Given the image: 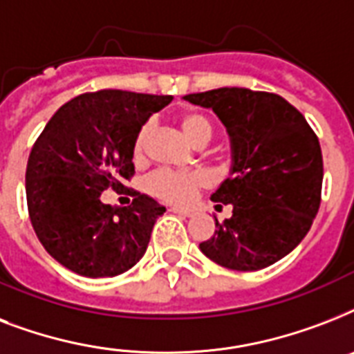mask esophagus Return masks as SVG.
<instances>
[{"label":"esophagus","instance_id":"1","mask_svg":"<svg viewBox=\"0 0 354 354\" xmlns=\"http://www.w3.org/2000/svg\"><path fill=\"white\" fill-rule=\"evenodd\" d=\"M171 211L180 216H193L194 215L193 209H182V207H171Z\"/></svg>","mask_w":354,"mask_h":354}]
</instances>
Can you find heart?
<instances>
[{
	"mask_svg": "<svg viewBox=\"0 0 354 354\" xmlns=\"http://www.w3.org/2000/svg\"><path fill=\"white\" fill-rule=\"evenodd\" d=\"M180 127L194 145H207L215 136V128L209 118H205L200 112H185L180 115ZM152 133V122H145L139 128L133 138L132 154L136 163H143L147 154V143ZM209 183V178L204 171H172V169H161L154 172L149 180L150 193L156 198L163 200L172 205L191 204L200 189H204Z\"/></svg>",
	"mask_w": 354,
	"mask_h": 354,
	"instance_id": "1",
	"label": "heart"
}]
</instances>
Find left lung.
Here are the masks:
<instances>
[{
	"label": "left lung",
	"mask_w": 354,
	"mask_h": 354,
	"mask_svg": "<svg viewBox=\"0 0 354 354\" xmlns=\"http://www.w3.org/2000/svg\"><path fill=\"white\" fill-rule=\"evenodd\" d=\"M185 101L213 108L230 138L233 165L211 200L232 204L215 221V235L200 242L205 257L224 268L255 272L303 241L322 202L324 158L318 136L303 113L277 93L218 88Z\"/></svg>",
	"instance_id": "obj_1"
}]
</instances>
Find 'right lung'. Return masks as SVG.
<instances>
[{
	"instance_id": "obj_1",
	"label": "right lung",
	"mask_w": 354,
	"mask_h": 354,
	"mask_svg": "<svg viewBox=\"0 0 354 354\" xmlns=\"http://www.w3.org/2000/svg\"><path fill=\"white\" fill-rule=\"evenodd\" d=\"M172 101L101 90L75 97L49 119L27 161L30 224L58 263L84 277H113L143 257L165 207L122 185L133 176V138L152 113ZM134 196L128 208L104 205L102 191Z\"/></svg>"
}]
</instances>
